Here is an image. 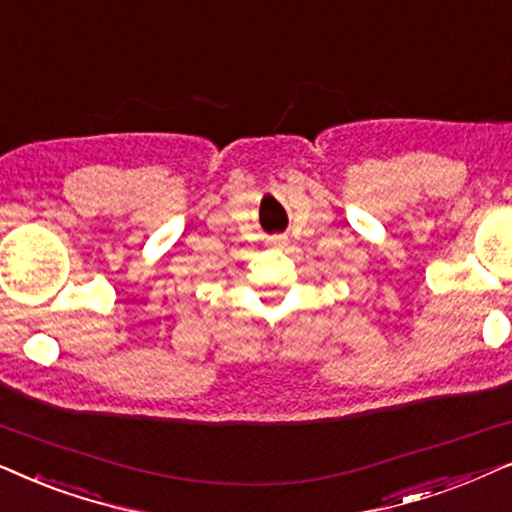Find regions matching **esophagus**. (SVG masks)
Segmentation results:
<instances>
[{
    "mask_svg": "<svg viewBox=\"0 0 512 512\" xmlns=\"http://www.w3.org/2000/svg\"><path fill=\"white\" fill-rule=\"evenodd\" d=\"M269 243L274 245V248H285V245H288V241H285V236H274Z\"/></svg>",
    "mask_w": 512,
    "mask_h": 512,
    "instance_id": "obj_1",
    "label": "esophagus"
}]
</instances>
